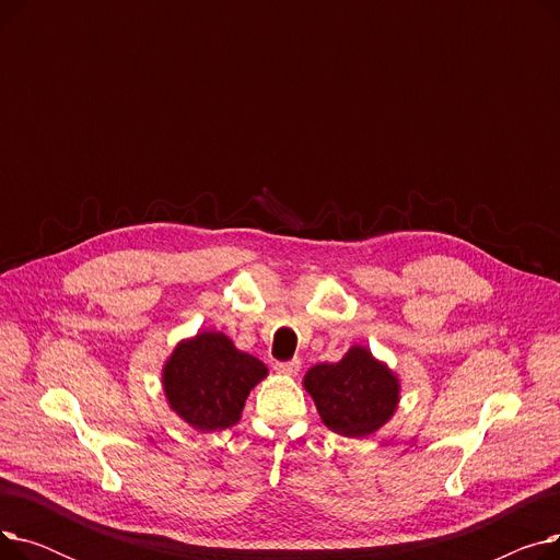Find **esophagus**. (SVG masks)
<instances>
[{
    "instance_id": "obj_1",
    "label": "esophagus",
    "mask_w": 560,
    "mask_h": 560,
    "mask_svg": "<svg viewBox=\"0 0 560 560\" xmlns=\"http://www.w3.org/2000/svg\"><path fill=\"white\" fill-rule=\"evenodd\" d=\"M275 370H277L279 374H285V376H295V374L302 370V363H300L298 359H292V361L277 363V365H275Z\"/></svg>"
}]
</instances>
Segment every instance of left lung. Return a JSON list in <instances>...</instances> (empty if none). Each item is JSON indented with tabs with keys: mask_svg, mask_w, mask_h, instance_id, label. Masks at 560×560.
Returning a JSON list of instances; mask_svg holds the SVG:
<instances>
[{
	"mask_svg": "<svg viewBox=\"0 0 560 560\" xmlns=\"http://www.w3.org/2000/svg\"><path fill=\"white\" fill-rule=\"evenodd\" d=\"M317 413L338 435L368 438L395 416L399 378L363 345L349 347L338 363H319L304 374Z\"/></svg>",
	"mask_w": 560,
	"mask_h": 560,
	"instance_id": "left-lung-1",
	"label": "left lung"
}]
</instances>
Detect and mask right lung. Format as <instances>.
<instances>
[{
	"mask_svg": "<svg viewBox=\"0 0 560 560\" xmlns=\"http://www.w3.org/2000/svg\"><path fill=\"white\" fill-rule=\"evenodd\" d=\"M161 376L174 413L209 433L238 424L245 399L268 376V368L222 331H199L172 349Z\"/></svg>",
	"mask_w": 560,
	"mask_h": 560,
	"instance_id": "right-lung-1",
	"label": "right lung"
}]
</instances>
